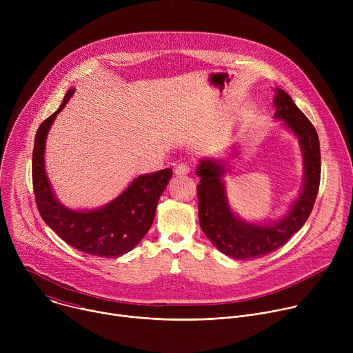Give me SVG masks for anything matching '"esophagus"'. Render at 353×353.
<instances>
[{
  "label": "esophagus",
  "mask_w": 353,
  "mask_h": 353,
  "mask_svg": "<svg viewBox=\"0 0 353 353\" xmlns=\"http://www.w3.org/2000/svg\"><path fill=\"white\" fill-rule=\"evenodd\" d=\"M174 173H176L177 176H185V174H188V173H190V166H188V163H185V162L179 163V165L174 168Z\"/></svg>",
  "instance_id": "obj_1"
}]
</instances>
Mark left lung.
<instances>
[{
    "mask_svg": "<svg viewBox=\"0 0 353 353\" xmlns=\"http://www.w3.org/2000/svg\"><path fill=\"white\" fill-rule=\"evenodd\" d=\"M275 119L297 137L305 163V183L290 211L281 221L257 225L236 216L228 203L222 180L226 166L215 159H204L196 168L199 225L212 244L234 260L264 257L283 245L305 225L314 207L321 174L320 141L314 125L300 112L292 97L276 88Z\"/></svg>",
    "mask_w": 353,
    "mask_h": 353,
    "instance_id": "1",
    "label": "left lung"
}]
</instances>
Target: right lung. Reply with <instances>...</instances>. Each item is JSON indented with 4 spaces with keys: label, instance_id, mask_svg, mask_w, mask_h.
Returning a JSON list of instances; mask_svg holds the SVG:
<instances>
[{
    "label": "right lung",
    "instance_id": "add662e5",
    "mask_svg": "<svg viewBox=\"0 0 353 353\" xmlns=\"http://www.w3.org/2000/svg\"><path fill=\"white\" fill-rule=\"evenodd\" d=\"M75 89L71 88L60 109L37 128L32 157V179L37 210L43 221L67 244L96 257H120L131 251L152 226L158 201L166 188L172 169L138 176L117 198L102 208L74 211L56 198L44 170L46 138L57 114Z\"/></svg>",
    "mask_w": 353,
    "mask_h": 353
}]
</instances>
